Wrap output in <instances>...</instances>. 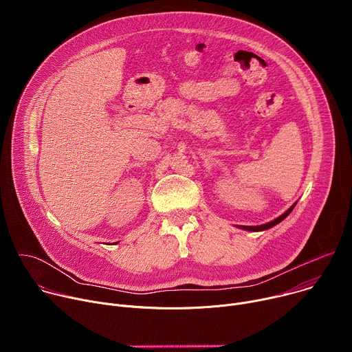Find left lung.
<instances>
[{"mask_svg": "<svg viewBox=\"0 0 352 352\" xmlns=\"http://www.w3.org/2000/svg\"><path fill=\"white\" fill-rule=\"evenodd\" d=\"M296 204H294L285 213H283L280 217H277V219H274L273 221H269V223H266V224H262V226H238L239 228H242V230H246V231H254V232H256V231H265V230H269V228H272V227H274L276 224H278L280 221H283L291 212H292V209H294V206H295Z\"/></svg>", "mask_w": 352, "mask_h": 352, "instance_id": "8db88e82", "label": "left lung"}]
</instances>
